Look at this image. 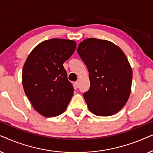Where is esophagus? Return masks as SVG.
I'll use <instances>...</instances> for the list:
<instances>
[{
    "instance_id": "esophagus-1",
    "label": "esophagus",
    "mask_w": 153,
    "mask_h": 153,
    "mask_svg": "<svg viewBox=\"0 0 153 153\" xmlns=\"http://www.w3.org/2000/svg\"><path fill=\"white\" fill-rule=\"evenodd\" d=\"M74 85L76 88H79V81H77L76 82H74Z\"/></svg>"
}]
</instances>
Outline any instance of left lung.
<instances>
[{
  "mask_svg": "<svg viewBox=\"0 0 153 153\" xmlns=\"http://www.w3.org/2000/svg\"><path fill=\"white\" fill-rule=\"evenodd\" d=\"M89 72L91 86L83 93L89 111L99 116H109L125 105L131 92L132 71L118 46L109 41L85 39L77 48Z\"/></svg>",
  "mask_w": 153,
  "mask_h": 153,
  "instance_id": "1",
  "label": "left lung"
}]
</instances>
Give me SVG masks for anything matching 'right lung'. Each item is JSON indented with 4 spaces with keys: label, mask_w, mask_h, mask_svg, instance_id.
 I'll return each instance as SVG.
<instances>
[{
    "label": "right lung",
    "mask_w": 153,
    "mask_h": 153,
    "mask_svg": "<svg viewBox=\"0 0 153 153\" xmlns=\"http://www.w3.org/2000/svg\"><path fill=\"white\" fill-rule=\"evenodd\" d=\"M69 39L53 38L39 44L29 54L22 72L25 93L37 112L54 117L66 110L74 93L62 64L76 49Z\"/></svg>",
    "instance_id": "add662e5"
}]
</instances>
